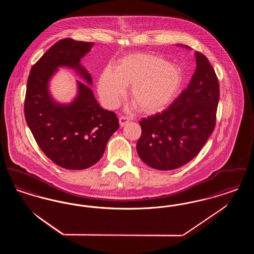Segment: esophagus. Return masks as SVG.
Returning <instances> with one entry per match:
<instances>
[{
	"label": "esophagus",
	"instance_id": "34e87169",
	"mask_svg": "<svg viewBox=\"0 0 254 254\" xmlns=\"http://www.w3.org/2000/svg\"><path fill=\"white\" fill-rule=\"evenodd\" d=\"M128 122H129V118H127V117H126V116H121V117L119 118V123H120V126H121V127H124V126H126L127 124H128Z\"/></svg>",
	"mask_w": 254,
	"mask_h": 254
}]
</instances>
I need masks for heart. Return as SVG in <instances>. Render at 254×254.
<instances>
[{
	"label": "heart",
	"instance_id": "obj_1",
	"mask_svg": "<svg viewBox=\"0 0 254 254\" xmlns=\"http://www.w3.org/2000/svg\"><path fill=\"white\" fill-rule=\"evenodd\" d=\"M185 74L165 58L138 52L118 61L115 71L107 67L100 76L98 92L103 103L114 109L130 87V99L138 109L154 114L169 108L180 96Z\"/></svg>",
	"mask_w": 254,
	"mask_h": 254
}]
</instances>
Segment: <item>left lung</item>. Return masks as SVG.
<instances>
[{"label": "left lung", "instance_id": "8db88e82", "mask_svg": "<svg viewBox=\"0 0 254 254\" xmlns=\"http://www.w3.org/2000/svg\"><path fill=\"white\" fill-rule=\"evenodd\" d=\"M195 58V72L177 100L140 121L142 134L136 149L152 169L171 170L186 165L214 130L220 96L217 76L204 54L196 51Z\"/></svg>", "mask_w": 254, "mask_h": 254}]
</instances>
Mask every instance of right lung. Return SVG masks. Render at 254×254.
I'll return each mask as SVG.
<instances>
[{
  "label": "right lung",
  "instance_id": "obj_1",
  "mask_svg": "<svg viewBox=\"0 0 254 254\" xmlns=\"http://www.w3.org/2000/svg\"><path fill=\"white\" fill-rule=\"evenodd\" d=\"M93 43L66 38L58 41L32 66L24 100L25 121L42 151L66 169H85L103 156L111 135L119 128L113 111L102 109L92 90L91 75L80 64ZM69 67L89 84L77 81V95L69 104L56 102L49 81L59 67Z\"/></svg>",
  "mask_w": 254,
  "mask_h": 254
}]
</instances>
